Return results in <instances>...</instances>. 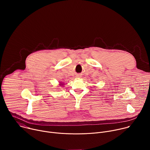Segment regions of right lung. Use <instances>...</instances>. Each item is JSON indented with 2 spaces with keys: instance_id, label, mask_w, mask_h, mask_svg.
<instances>
[{
  "instance_id": "1",
  "label": "right lung",
  "mask_w": 150,
  "mask_h": 150,
  "mask_svg": "<svg viewBox=\"0 0 150 150\" xmlns=\"http://www.w3.org/2000/svg\"><path fill=\"white\" fill-rule=\"evenodd\" d=\"M61 85H63V84H62V83H61Z\"/></svg>"
}]
</instances>
